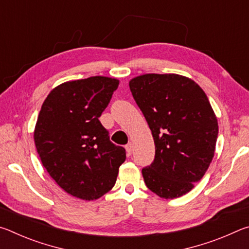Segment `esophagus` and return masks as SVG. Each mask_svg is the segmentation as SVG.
<instances>
[{"instance_id":"1","label":"esophagus","mask_w":249,"mask_h":249,"mask_svg":"<svg viewBox=\"0 0 249 249\" xmlns=\"http://www.w3.org/2000/svg\"><path fill=\"white\" fill-rule=\"evenodd\" d=\"M125 149H126V153H127V156L132 155V151H133V144H132V142H128V144L125 146Z\"/></svg>"}]
</instances>
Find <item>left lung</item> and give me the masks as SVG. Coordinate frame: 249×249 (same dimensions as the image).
I'll use <instances>...</instances> for the list:
<instances>
[{
  "label": "left lung",
  "mask_w": 249,
  "mask_h": 249,
  "mask_svg": "<svg viewBox=\"0 0 249 249\" xmlns=\"http://www.w3.org/2000/svg\"><path fill=\"white\" fill-rule=\"evenodd\" d=\"M129 89L149 125L155 159L142 174L147 188L175 199L195 188L214 157L217 119L199 84L175 73H147Z\"/></svg>",
  "instance_id": "1"
}]
</instances>
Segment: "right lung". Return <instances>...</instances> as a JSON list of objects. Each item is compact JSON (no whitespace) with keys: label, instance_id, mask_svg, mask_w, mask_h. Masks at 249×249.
<instances>
[{"label":"right lung","instance_id":"add662e5","mask_svg":"<svg viewBox=\"0 0 249 249\" xmlns=\"http://www.w3.org/2000/svg\"><path fill=\"white\" fill-rule=\"evenodd\" d=\"M120 81L95 75L59 84L41 105L34 141L41 163L61 189L91 201L114 187L126 153L99 117Z\"/></svg>","mask_w":249,"mask_h":249}]
</instances>
